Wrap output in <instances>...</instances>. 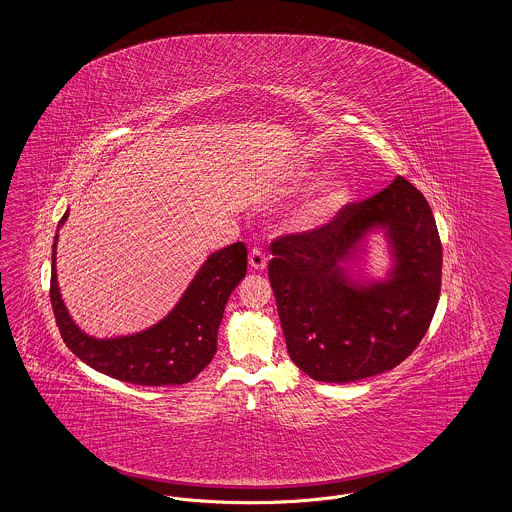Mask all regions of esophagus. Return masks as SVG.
<instances>
[{"mask_svg": "<svg viewBox=\"0 0 512 512\" xmlns=\"http://www.w3.org/2000/svg\"><path fill=\"white\" fill-rule=\"evenodd\" d=\"M249 267L253 268V270H265L267 268V255H265V251L261 247L251 249V253H249Z\"/></svg>", "mask_w": 512, "mask_h": 512, "instance_id": "1", "label": "esophagus"}]
</instances>
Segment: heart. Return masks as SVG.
I'll return each mask as SVG.
<instances>
[{
  "mask_svg": "<svg viewBox=\"0 0 512 512\" xmlns=\"http://www.w3.org/2000/svg\"><path fill=\"white\" fill-rule=\"evenodd\" d=\"M297 176L309 178L311 172H299ZM349 201V186L343 180H330L311 195H307L293 211L292 226L299 232H315L334 219Z\"/></svg>",
  "mask_w": 512,
  "mask_h": 512,
  "instance_id": "1",
  "label": "heart"
}]
</instances>
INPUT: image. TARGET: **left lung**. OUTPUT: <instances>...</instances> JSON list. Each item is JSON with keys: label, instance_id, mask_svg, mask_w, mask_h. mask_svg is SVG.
I'll use <instances>...</instances> for the list:
<instances>
[{"label": "left lung", "instance_id": "left-lung-1", "mask_svg": "<svg viewBox=\"0 0 512 512\" xmlns=\"http://www.w3.org/2000/svg\"><path fill=\"white\" fill-rule=\"evenodd\" d=\"M391 249L386 279L352 272L365 236ZM268 280L288 353L309 378L347 384L388 372L424 338L441 288V242L432 209L409 180L351 203L315 232L270 244Z\"/></svg>", "mask_w": 512, "mask_h": 512}]
</instances>
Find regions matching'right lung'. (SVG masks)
<instances>
[{
	"label": "right lung",
	"instance_id": "right-lung-1",
	"mask_svg": "<svg viewBox=\"0 0 512 512\" xmlns=\"http://www.w3.org/2000/svg\"><path fill=\"white\" fill-rule=\"evenodd\" d=\"M67 217L69 211L57 224L49 286L53 315L67 347L82 363L126 384L180 386L194 380L217 353L226 301L247 272L245 245L236 242L211 253L171 313L157 324L138 334L99 340L78 328L59 292L55 251Z\"/></svg>",
	"mask_w": 512,
	"mask_h": 512
}]
</instances>
